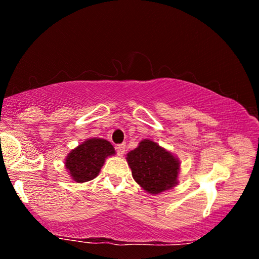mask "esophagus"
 I'll use <instances>...</instances> for the list:
<instances>
[{
  "instance_id": "1",
  "label": "esophagus",
  "mask_w": 259,
  "mask_h": 259,
  "mask_svg": "<svg viewBox=\"0 0 259 259\" xmlns=\"http://www.w3.org/2000/svg\"><path fill=\"white\" fill-rule=\"evenodd\" d=\"M116 152L117 154L122 156L125 153V144H120V145L116 146Z\"/></svg>"
}]
</instances>
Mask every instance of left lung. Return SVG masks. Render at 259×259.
Returning <instances> with one entry per match:
<instances>
[{"label":"left lung","instance_id":"obj_1","mask_svg":"<svg viewBox=\"0 0 259 259\" xmlns=\"http://www.w3.org/2000/svg\"><path fill=\"white\" fill-rule=\"evenodd\" d=\"M133 177L151 194L170 190L177 185L179 160L151 139H144L137 148L126 154Z\"/></svg>","mask_w":259,"mask_h":259}]
</instances>
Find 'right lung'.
I'll return each instance as SVG.
<instances>
[{
    "label": "right lung",
    "mask_w": 259,
    "mask_h": 259,
    "mask_svg": "<svg viewBox=\"0 0 259 259\" xmlns=\"http://www.w3.org/2000/svg\"><path fill=\"white\" fill-rule=\"evenodd\" d=\"M114 154L115 150L108 140L102 138L87 139L67 155L65 166L72 179L76 183H85L97 177L105 159Z\"/></svg>",
    "instance_id": "right-lung-1"
}]
</instances>
